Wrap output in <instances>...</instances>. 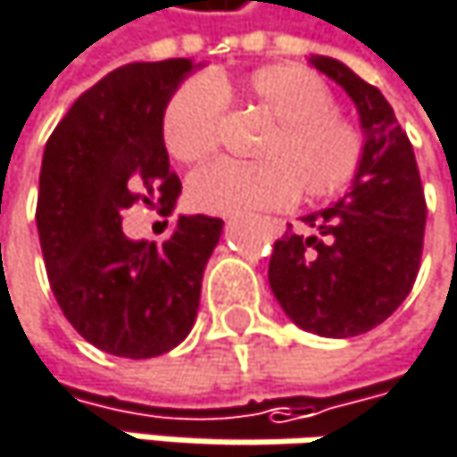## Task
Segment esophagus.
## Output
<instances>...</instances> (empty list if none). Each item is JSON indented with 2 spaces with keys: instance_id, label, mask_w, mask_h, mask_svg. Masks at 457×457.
<instances>
[{
  "instance_id": "34e87169",
  "label": "esophagus",
  "mask_w": 457,
  "mask_h": 457,
  "mask_svg": "<svg viewBox=\"0 0 457 457\" xmlns=\"http://www.w3.org/2000/svg\"><path fill=\"white\" fill-rule=\"evenodd\" d=\"M270 230L273 233H284V221L281 219H270Z\"/></svg>"
}]
</instances>
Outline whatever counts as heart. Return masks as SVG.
<instances>
[{"label":"heart","instance_id":"obj_1","mask_svg":"<svg viewBox=\"0 0 457 457\" xmlns=\"http://www.w3.org/2000/svg\"><path fill=\"white\" fill-rule=\"evenodd\" d=\"M227 98L257 106L270 125L254 146L257 162H213L189 179L195 208L208 213L281 208L297 192L305 200H324L356 179L364 160L361 130L337 112L329 85L297 63L262 66L241 87L208 77L187 79L162 114V141L179 162H200L219 149Z\"/></svg>","mask_w":457,"mask_h":457}]
</instances>
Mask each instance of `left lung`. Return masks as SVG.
Instances as JSON below:
<instances>
[{"label":"left lung","instance_id":"1","mask_svg":"<svg viewBox=\"0 0 457 457\" xmlns=\"http://www.w3.org/2000/svg\"><path fill=\"white\" fill-rule=\"evenodd\" d=\"M311 63L353 98L364 160L345 197L303 216L313 233L276 241L268 278L297 327L356 337L383 324L418 278L426 197L412 144L383 93L335 58L313 55Z\"/></svg>","mask_w":457,"mask_h":457}]
</instances>
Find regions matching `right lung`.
Returning <instances> with one entry per match:
<instances>
[{"label": "right lung", "instance_id": "right-lung-1", "mask_svg": "<svg viewBox=\"0 0 457 457\" xmlns=\"http://www.w3.org/2000/svg\"><path fill=\"white\" fill-rule=\"evenodd\" d=\"M189 58L128 63L85 90L45 144L37 230L47 281L66 321L96 348L152 359L192 329L221 219L179 216L162 246L130 241L133 203L168 216L181 192L168 165L162 114Z\"/></svg>", "mask_w": 457, "mask_h": 457}]
</instances>
